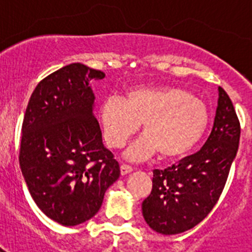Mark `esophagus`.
Here are the masks:
<instances>
[{"instance_id": "obj_1", "label": "esophagus", "mask_w": 252, "mask_h": 252, "mask_svg": "<svg viewBox=\"0 0 252 252\" xmlns=\"http://www.w3.org/2000/svg\"><path fill=\"white\" fill-rule=\"evenodd\" d=\"M133 169L131 168L130 165H127V164H122L121 165V174L122 175H127V174H130L131 171H132Z\"/></svg>"}]
</instances>
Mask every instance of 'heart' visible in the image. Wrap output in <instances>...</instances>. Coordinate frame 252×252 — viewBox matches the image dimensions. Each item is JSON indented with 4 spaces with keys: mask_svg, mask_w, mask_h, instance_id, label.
Segmentation results:
<instances>
[{
    "mask_svg": "<svg viewBox=\"0 0 252 252\" xmlns=\"http://www.w3.org/2000/svg\"><path fill=\"white\" fill-rule=\"evenodd\" d=\"M104 139L121 148L144 124V135L126 150L128 160H144L157 153L177 159L192 150L209 122L208 108L193 93L179 87L136 88L127 98L111 95L101 106Z\"/></svg>",
    "mask_w": 252,
    "mask_h": 252,
    "instance_id": "1",
    "label": "heart"
}]
</instances>
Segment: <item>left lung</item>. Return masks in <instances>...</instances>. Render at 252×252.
I'll list each match as a JSON object with an SVG mask.
<instances>
[{"label": "left lung", "mask_w": 252, "mask_h": 252, "mask_svg": "<svg viewBox=\"0 0 252 252\" xmlns=\"http://www.w3.org/2000/svg\"><path fill=\"white\" fill-rule=\"evenodd\" d=\"M240 121L232 101L218 87L211 135L199 151L164 170L153 171V189L142 202L146 223L162 235L197 226L220 199L240 142Z\"/></svg>", "instance_id": "8db88e82"}]
</instances>
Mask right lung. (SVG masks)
Returning <instances> with one entry per match:
<instances>
[{"mask_svg": "<svg viewBox=\"0 0 252 252\" xmlns=\"http://www.w3.org/2000/svg\"><path fill=\"white\" fill-rule=\"evenodd\" d=\"M104 77L81 63L60 68L37 84L22 122L19 161L29 192L63 226L91 220L120 177L93 115L91 82Z\"/></svg>", "mask_w": 252, "mask_h": 252, "instance_id": "add662e5", "label": "right lung"}]
</instances>
